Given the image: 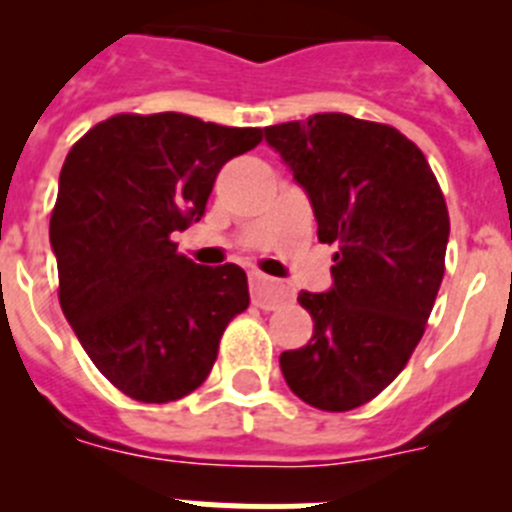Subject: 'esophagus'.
<instances>
[{
    "label": "esophagus",
    "mask_w": 512,
    "mask_h": 512,
    "mask_svg": "<svg viewBox=\"0 0 512 512\" xmlns=\"http://www.w3.org/2000/svg\"><path fill=\"white\" fill-rule=\"evenodd\" d=\"M251 300L261 310H277L287 300H292V289L284 287L282 282H274L261 274H251Z\"/></svg>",
    "instance_id": "34e87169"
}]
</instances>
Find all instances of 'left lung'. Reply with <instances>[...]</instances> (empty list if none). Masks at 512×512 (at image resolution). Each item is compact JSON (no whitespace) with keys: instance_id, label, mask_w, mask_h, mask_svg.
<instances>
[{"instance_id":"8db88e82","label":"left lung","mask_w":512,"mask_h":512,"mask_svg":"<svg viewBox=\"0 0 512 512\" xmlns=\"http://www.w3.org/2000/svg\"><path fill=\"white\" fill-rule=\"evenodd\" d=\"M305 189L318 238L336 243L328 292H300L312 338L284 351L289 390L354 410L402 372L443 279L449 212L431 166L400 130L341 112L264 128Z\"/></svg>"}]
</instances>
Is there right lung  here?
<instances>
[{
    "label": "right lung",
    "instance_id": "add662e5",
    "mask_svg": "<svg viewBox=\"0 0 512 512\" xmlns=\"http://www.w3.org/2000/svg\"><path fill=\"white\" fill-rule=\"evenodd\" d=\"M261 143L179 112L115 115L69 151L51 215L58 300L117 390L171 402L200 387L225 325L248 307L246 271L200 266L171 235L205 215L217 171Z\"/></svg>",
    "mask_w": 512,
    "mask_h": 512
}]
</instances>
